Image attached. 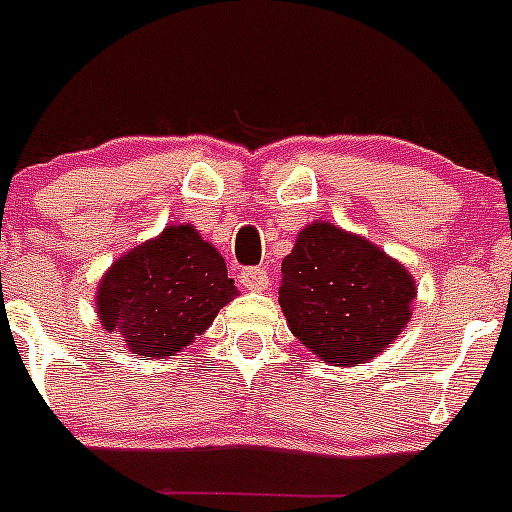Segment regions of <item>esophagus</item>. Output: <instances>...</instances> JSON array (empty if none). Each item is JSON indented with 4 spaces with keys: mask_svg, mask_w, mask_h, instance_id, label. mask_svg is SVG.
<instances>
[{
    "mask_svg": "<svg viewBox=\"0 0 512 512\" xmlns=\"http://www.w3.org/2000/svg\"><path fill=\"white\" fill-rule=\"evenodd\" d=\"M269 271L264 266H248V269L241 271V284L251 292H261V289L269 287Z\"/></svg>",
    "mask_w": 512,
    "mask_h": 512,
    "instance_id": "esophagus-1",
    "label": "esophagus"
}]
</instances>
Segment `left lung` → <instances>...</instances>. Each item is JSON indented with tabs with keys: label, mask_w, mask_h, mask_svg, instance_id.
Segmentation results:
<instances>
[{
	"label": "left lung",
	"mask_w": 512,
	"mask_h": 512,
	"mask_svg": "<svg viewBox=\"0 0 512 512\" xmlns=\"http://www.w3.org/2000/svg\"><path fill=\"white\" fill-rule=\"evenodd\" d=\"M282 277L289 328L333 366L374 359L410 320L415 284L405 266L336 225H307L284 256Z\"/></svg>",
	"instance_id": "left-lung-1"
}]
</instances>
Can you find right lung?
Returning <instances> with one entry per match:
<instances>
[{
	"label": "right lung",
	"mask_w": 512,
	"mask_h": 512,
	"mask_svg": "<svg viewBox=\"0 0 512 512\" xmlns=\"http://www.w3.org/2000/svg\"><path fill=\"white\" fill-rule=\"evenodd\" d=\"M238 295L225 259L192 225H169L112 264L97 292L99 320L138 356H174Z\"/></svg>",
	"instance_id": "obj_1"
}]
</instances>
